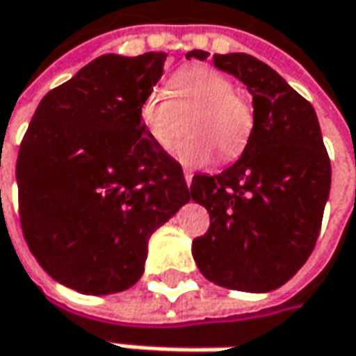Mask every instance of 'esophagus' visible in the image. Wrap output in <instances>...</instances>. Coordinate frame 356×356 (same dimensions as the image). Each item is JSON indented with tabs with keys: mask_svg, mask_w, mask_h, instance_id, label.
Returning <instances> with one entry per match:
<instances>
[{
	"mask_svg": "<svg viewBox=\"0 0 356 356\" xmlns=\"http://www.w3.org/2000/svg\"><path fill=\"white\" fill-rule=\"evenodd\" d=\"M183 175H185V183L191 185V181H193V171H191V169H185V171H183Z\"/></svg>",
	"mask_w": 356,
	"mask_h": 356,
	"instance_id": "34e87169",
	"label": "esophagus"
}]
</instances>
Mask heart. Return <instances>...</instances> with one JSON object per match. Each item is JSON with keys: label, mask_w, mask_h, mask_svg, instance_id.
<instances>
[{"label": "heart", "mask_w": 356, "mask_h": 356, "mask_svg": "<svg viewBox=\"0 0 356 356\" xmlns=\"http://www.w3.org/2000/svg\"><path fill=\"white\" fill-rule=\"evenodd\" d=\"M189 120L191 136L177 147L185 165H207L215 159H236L246 149L254 129L250 102L236 94L234 82L211 67H185L169 82V94L149 90L141 98L140 120L147 136L163 152H171Z\"/></svg>", "instance_id": "heart-1"}]
</instances>
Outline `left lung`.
Returning a JSON list of instances; mask_svg holds the SVG:
<instances>
[{
  "label": "left lung",
  "mask_w": 356,
  "mask_h": 356,
  "mask_svg": "<svg viewBox=\"0 0 356 356\" xmlns=\"http://www.w3.org/2000/svg\"><path fill=\"white\" fill-rule=\"evenodd\" d=\"M193 56L204 60L209 53H187ZM213 63L248 86L254 129L234 165L193 177L191 199L211 216L209 230L193 240V258L216 286L270 291L315 248L331 161L313 106L274 68L244 53L215 55Z\"/></svg>",
  "instance_id": "left-lung-1"
}]
</instances>
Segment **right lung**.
I'll use <instances>...</instances> for the list:
<instances>
[{
	"label": "right lung",
	"mask_w": 356,
	"mask_h": 356,
	"mask_svg": "<svg viewBox=\"0 0 356 356\" xmlns=\"http://www.w3.org/2000/svg\"><path fill=\"white\" fill-rule=\"evenodd\" d=\"M165 58L98 56L44 94L21 141L23 236L44 272L80 293L134 286L149 236L191 199L181 165L140 120Z\"/></svg>",
	"instance_id": "add662e5"
}]
</instances>
